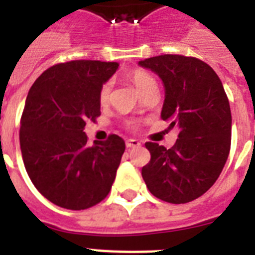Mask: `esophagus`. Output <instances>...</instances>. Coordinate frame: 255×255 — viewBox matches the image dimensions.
I'll return each mask as SVG.
<instances>
[{"label": "esophagus", "mask_w": 255, "mask_h": 255, "mask_svg": "<svg viewBox=\"0 0 255 255\" xmlns=\"http://www.w3.org/2000/svg\"><path fill=\"white\" fill-rule=\"evenodd\" d=\"M126 145H127V148H136L140 145V141L136 139H128L126 141Z\"/></svg>", "instance_id": "1"}]
</instances>
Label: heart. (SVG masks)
I'll list each match as a JSON object with an SVG mask.
<instances>
[{"label":"heart","instance_id":"obj_1","mask_svg":"<svg viewBox=\"0 0 255 255\" xmlns=\"http://www.w3.org/2000/svg\"><path fill=\"white\" fill-rule=\"evenodd\" d=\"M131 79L133 82V85L136 86V88L140 91H143L144 88L147 87L148 85H151L155 82V79L152 78L151 74H148L147 71H143V70H135L133 73L131 74ZM111 90H112V82L107 81L106 83H103V86L100 87L99 90V103L102 106L108 103L110 100V96H111ZM131 126H135V123H131Z\"/></svg>","mask_w":255,"mask_h":255}]
</instances>
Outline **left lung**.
<instances>
[{"instance_id": "left-lung-1", "label": "left lung", "mask_w": 255, "mask_h": 255, "mask_svg": "<svg viewBox=\"0 0 255 255\" xmlns=\"http://www.w3.org/2000/svg\"><path fill=\"white\" fill-rule=\"evenodd\" d=\"M139 65L161 78V119L180 129L169 149L145 143L151 160L141 176L149 192L163 201H193L216 182L229 156L232 114L224 86L209 65L194 57L164 54Z\"/></svg>"}]
</instances>
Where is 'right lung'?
I'll return each instance as SVG.
<instances>
[{"label":"right lung","mask_w":255,"mask_h":255,"mask_svg":"<svg viewBox=\"0 0 255 255\" xmlns=\"http://www.w3.org/2000/svg\"><path fill=\"white\" fill-rule=\"evenodd\" d=\"M118 62L70 61L38 77L26 98L19 144L26 172L55 205L83 210L107 197L126 149L110 135L88 147L86 122L100 116L99 90Z\"/></svg>","instance_id":"right-lung-1"}]
</instances>
